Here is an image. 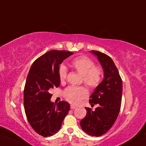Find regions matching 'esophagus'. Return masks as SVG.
Instances as JSON below:
<instances>
[{"mask_svg":"<svg viewBox=\"0 0 146 146\" xmlns=\"http://www.w3.org/2000/svg\"><path fill=\"white\" fill-rule=\"evenodd\" d=\"M76 108H77V107H76L74 105H73V104H71V105H70V109H72V110H74Z\"/></svg>","mask_w":146,"mask_h":146,"instance_id":"obj_1","label":"esophagus"}]
</instances>
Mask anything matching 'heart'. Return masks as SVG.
I'll use <instances>...</instances> for the list:
<instances>
[{"label":"heart","instance_id":"heart-1","mask_svg":"<svg viewBox=\"0 0 146 146\" xmlns=\"http://www.w3.org/2000/svg\"><path fill=\"white\" fill-rule=\"evenodd\" d=\"M71 65L83 76V81L91 88H95L101 83L103 71L99 66H95L94 61L86 56H81L72 61ZM59 78L61 83L65 81L67 75V69L65 65L59 68ZM88 96V90L83 86H69L64 92L66 100L74 104H78L83 99Z\"/></svg>","mask_w":146,"mask_h":146}]
</instances>
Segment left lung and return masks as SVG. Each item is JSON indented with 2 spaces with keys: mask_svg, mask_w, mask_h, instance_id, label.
<instances>
[{
  "mask_svg": "<svg viewBox=\"0 0 146 146\" xmlns=\"http://www.w3.org/2000/svg\"><path fill=\"white\" fill-rule=\"evenodd\" d=\"M90 52L97 56L104 71V79L90 97L89 103L99 104L94 111L86 108V115L80 121L83 131L99 137L108 131L115 122L121 109L122 81L113 61L108 55L97 50Z\"/></svg>",
  "mask_w": 146,
  "mask_h": 146,
  "instance_id": "left-lung-1",
  "label": "left lung"
}]
</instances>
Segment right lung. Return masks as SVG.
<instances>
[{
  "label": "right lung",
  "mask_w": 146,
  "mask_h": 146,
  "mask_svg": "<svg viewBox=\"0 0 146 146\" xmlns=\"http://www.w3.org/2000/svg\"><path fill=\"white\" fill-rule=\"evenodd\" d=\"M73 54L66 50H51L36 59L28 73L24 90L25 115L33 129L43 137L56 133L70 110L67 102H51L52 95L50 91L60 86V65Z\"/></svg>",
  "instance_id": "add662e5"
}]
</instances>
